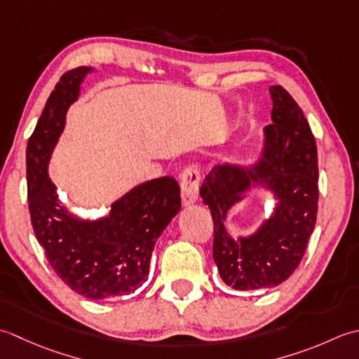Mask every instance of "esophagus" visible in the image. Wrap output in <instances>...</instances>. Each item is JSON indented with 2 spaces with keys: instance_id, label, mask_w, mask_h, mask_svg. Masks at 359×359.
I'll list each match as a JSON object with an SVG mask.
<instances>
[{
  "instance_id": "obj_1",
  "label": "esophagus",
  "mask_w": 359,
  "mask_h": 359,
  "mask_svg": "<svg viewBox=\"0 0 359 359\" xmlns=\"http://www.w3.org/2000/svg\"><path fill=\"white\" fill-rule=\"evenodd\" d=\"M200 170L196 165H187L181 173V200L184 206H190L198 200Z\"/></svg>"
}]
</instances>
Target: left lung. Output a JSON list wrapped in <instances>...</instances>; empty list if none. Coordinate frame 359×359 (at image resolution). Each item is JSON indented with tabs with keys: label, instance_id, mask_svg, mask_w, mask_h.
I'll use <instances>...</instances> for the list:
<instances>
[{
	"label": "left lung",
	"instance_id": "8db88e82",
	"mask_svg": "<svg viewBox=\"0 0 359 359\" xmlns=\"http://www.w3.org/2000/svg\"><path fill=\"white\" fill-rule=\"evenodd\" d=\"M273 123L254 165H215L200 189L214 220V262L226 285L238 291L274 288L301 263L318 215V149L304 111L276 85ZM265 187L278 201L273 215L251 236L232 239L224 228L233 203L252 185Z\"/></svg>",
	"mask_w": 359,
	"mask_h": 359
}]
</instances>
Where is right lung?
Listing matches in <instances>:
<instances>
[{
    "label": "right lung",
    "mask_w": 359,
    "mask_h": 359,
    "mask_svg": "<svg viewBox=\"0 0 359 359\" xmlns=\"http://www.w3.org/2000/svg\"><path fill=\"white\" fill-rule=\"evenodd\" d=\"M93 68L79 67L60 77L50 93L26 150L31 222L55 274L93 301L135 292L147 280L158 237L181 209L172 177L133 187L99 220H83L67 209L49 180L48 164L67 121V111Z\"/></svg>",
    "instance_id": "add662e5"
}]
</instances>
